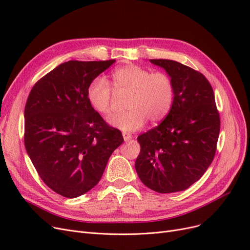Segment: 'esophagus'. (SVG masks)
<instances>
[{
    "mask_svg": "<svg viewBox=\"0 0 250 250\" xmlns=\"http://www.w3.org/2000/svg\"><path fill=\"white\" fill-rule=\"evenodd\" d=\"M123 138H124V141L125 142H128L130 141L132 139V135L130 133H127V132H123Z\"/></svg>",
    "mask_w": 250,
    "mask_h": 250,
    "instance_id": "obj_1",
    "label": "esophagus"
}]
</instances>
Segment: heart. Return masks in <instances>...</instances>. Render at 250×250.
Returning <instances> with one entry per match:
<instances>
[{
  "mask_svg": "<svg viewBox=\"0 0 250 250\" xmlns=\"http://www.w3.org/2000/svg\"><path fill=\"white\" fill-rule=\"evenodd\" d=\"M116 93H128L126 107L129 109L110 120V124L123 131L139 130L150 122L164 120L170 112L175 96L174 82L168 73H151L137 64L118 67L111 74ZM87 100L97 112L108 117L112 113L113 90L103 78H95L87 86Z\"/></svg>",
  "mask_w": 250,
  "mask_h": 250,
  "instance_id": "1",
  "label": "heart"
}]
</instances>
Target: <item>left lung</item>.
<instances>
[{"label": "left lung", "mask_w": 250, "mask_h": 250, "mask_svg": "<svg viewBox=\"0 0 250 250\" xmlns=\"http://www.w3.org/2000/svg\"><path fill=\"white\" fill-rule=\"evenodd\" d=\"M167 72L175 87L163 122L138 137L135 170L158 193L184 191L199 180L214 160L220 116L210 83L203 74L169 59H150Z\"/></svg>", "instance_id": "left-lung-1"}]
</instances>
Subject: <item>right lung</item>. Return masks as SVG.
<instances>
[{
	"label": "right lung",
	"instance_id": "1",
	"mask_svg": "<svg viewBox=\"0 0 250 250\" xmlns=\"http://www.w3.org/2000/svg\"><path fill=\"white\" fill-rule=\"evenodd\" d=\"M115 62L59 64L33 85L25 106L24 142L42 180L66 198L99 183L111 153L124 142L87 100L89 82Z\"/></svg>",
	"mask_w": 250,
	"mask_h": 250
}]
</instances>
